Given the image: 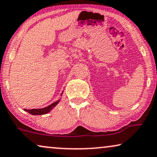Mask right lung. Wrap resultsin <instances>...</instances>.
<instances>
[{"instance_id": "1", "label": "right lung", "mask_w": 157, "mask_h": 157, "mask_svg": "<svg viewBox=\"0 0 157 157\" xmlns=\"http://www.w3.org/2000/svg\"><path fill=\"white\" fill-rule=\"evenodd\" d=\"M63 94V91L62 93V95ZM61 100V98L60 99H59L57 101H55L53 103H52L51 105H49L48 106L45 107V108H37V109H31V110H28V109H24L25 111H26V112H28L29 114L33 115H44V114H47V113H48L49 112H50V111L53 109L54 107H55L57 104L59 103Z\"/></svg>"}]
</instances>
